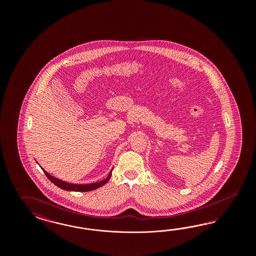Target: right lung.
I'll list each match as a JSON object with an SVG mask.
<instances>
[{
    "mask_svg": "<svg viewBox=\"0 0 256 256\" xmlns=\"http://www.w3.org/2000/svg\"><path fill=\"white\" fill-rule=\"evenodd\" d=\"M42 170H44L46 178L50 179V180L54 184L55 186H59L60 188L64 190H68V192H91V190H96V188H100V186L105 185V184L108 182V180H110V176H112V169L110 172V174H108V176L104 179V180H102V181L96 182V183H92V184H86V185H82V184H80H80H71V183L64 182V181H62V180L57 179L56 178H54V176H50V174L48 172L44 170V169H42Z\"/></svg>",
    "mask_w": 256,
    "mask_h": 256,
    "instance_id": "obj_1",
    "label": "right lung"
}]
</instances>
